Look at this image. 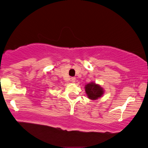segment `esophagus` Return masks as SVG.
Wrapping results in <instances>:
<instances>
[{"label": "esophagus", "instance_id": "34e87169", "mask_svg": "<svg viewBox=\"0 0 148 148\" xmlns=\"http://www.w3.org/2000/svg\"><path fill=\"white\" fill-rule=\"evenodd\" d=\"M71 81L72 82H73V83H74V82H76V78H75V77H72L71 78Z\"/></svg>", "mask_w": 148, "mask_h": 148}]
</instances>
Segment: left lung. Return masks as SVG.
<instances>
[{"instance_id":"obj_1","label":"left lung","mask_w":148,"mask_h":148,"mask_svg":"<svg viewBox=\"0 0 148 148\" xmlns=\"http://www.w3.org/2000/svg\"><path fill=\"white\" fill-rule=\"evenodd\" d=\"M85 91L87 97L93 101L101 98L104 92L103 88L95 82H90L86 84L85 86Z\"/></svg>"}]
</instances>
